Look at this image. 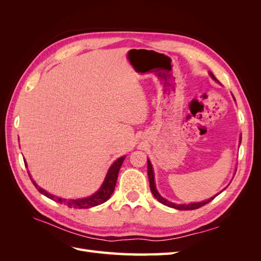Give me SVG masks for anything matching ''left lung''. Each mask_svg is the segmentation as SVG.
<instances>
[{
    "label": "left lung",
    "mask_w": 261,
    "mask_h": 261,
    "mask_svg": "<svg viewBox=\"0 0 261 261\" xmlns=\"http://www.w3.org/2000/svg\"><path fill=\"white\" fill-rule=\"evenodd\" d=\"M209 74L213 78V80H215L216 82H218V80L215 77V75H213L212 73H209ZM148 177H149V183H150V189H151V193L153 194V196L155 197L156 200L160 201L163 204H165V206L171 207V208H174V209H178V210H194V209H198V208L204 206V204H206V203L210 202L212 199H215L216 196H217V195L213 196L212 198H210L208 200L201 201V202H193V203H188V204H176L174 202H171V201H169L167 199H164L163 197L159 193H158L156 188H155V184H154V176H153L152 165H151V162H150V160H148Z\"/></svg>",
    "instance_id": "8db88e82"
}]
</instances>
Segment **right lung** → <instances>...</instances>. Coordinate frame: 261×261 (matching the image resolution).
Segmentation results:
<instances>
[{"label":"right lung","mask_w":261,"mask_h":261,"mask_svg":"<svg viewBox=\"0 0 261 261\" xmlns=\"http://www.w3.org/2000/svg\"><path fill=\"white\" fill-rule=\"evenodd\" d=\"M124 160H125V155L122 156V158H118V159L111 165V167H110V169L107 173V176L105 178L103 184L101 185L99 191L96 194H93L92 196L87 197V198H82V199H65V198H60V197H57V196H53V195L49 194L48 192H45L44 189H42L41 187H39L36 184V181L33 178H31L29 173H28V175H29L31 181H33V184L36 186L38 191L40 192L42 195L48 197V198H50L54 201H57V202H60V203H64L69 208L87 209V208H91V207H94V206H98V204L103 203L110 198V197H111V195L114 192L115 185H116L118 171H120ZM23 161H25V160H23ZM25 165H27L26 161H25Z\"/></svg>","instance_id":"add662e5"}]
</instances>
